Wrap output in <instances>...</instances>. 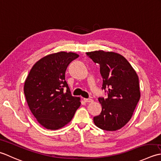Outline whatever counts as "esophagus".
I'll list each match as a JSON object with an SVG mask.
<instances>
[{
  "mask_svg": "<svg viewBox=\"0 0 161 161\" xmlns=\"http://www.w3.org/2000/svg\"><path fill=\"white\" fill-rule=\"evenodd\" d=\"M83 100H84V101L85 102H87V103H92V102H93V100L92 99H83Z\"/></svg>",
  "mask_w": 161,
  "mask_h": 161,
  "instance_id": "34e87169",
  "label": "esophagus"
}]
</instances>
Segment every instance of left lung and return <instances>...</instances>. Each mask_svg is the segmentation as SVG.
<instances>
[{
    "label": "left lung",
    "mask_w": 161,
    "mask_h": 161,
    "mask_svg": "<svg viewBox=\"0 0 161 161\" xmlns=\"http://www.w3.org/2000/svg\"><path fill=\"white\" fill-rule=\"evenodd\" d=\"M86 55L100 65L101 89L108 94L106 99L99 98L102 110L94 117V122L105 130H119L129 122L140 100L138 76L126 59L119 54L95 51Z\"/></svg>",
    "instance_id": "left-lung-1"
}]
</instances>
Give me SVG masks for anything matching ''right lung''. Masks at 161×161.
<instances>
[{"label":"right lung","instance_id":"obj_1","mask_svg":"<svg viewBox=\"0 0 161 161\" xmlns=\"http://www.w3.org/2000/svg\"><path fill=\"white\" fill-rule=\"evenodd\" d=\"M74 53L61 51L48 55L32 67L24 85L26 101L42 126L57 130L68 124L80 106L65 80L70 62L78 58Z\"/></svg>","mask_w":161,"mask_h":161}]
</instances>
